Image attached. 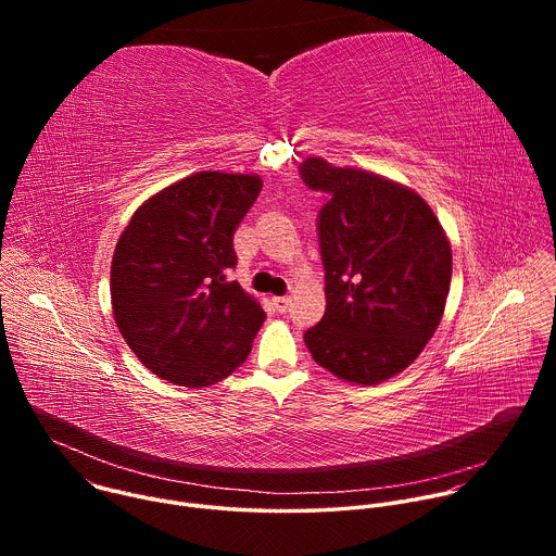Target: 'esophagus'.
Instances as JSON below:
<instances>
[{"label": "esophagus", "instance_id": "obj_1", "mask_svg": "<svg viewBox=\"0 0 556 556\" xmlns=\"http://www.w3.org/2000/svg\"><path fill=\"white\" fill-rule=\"evenodd\" d=\"M273 305L277 307V312H288L290 307V296H273Z\"/></svg>", "mask_w": 556, "mask_h": 556}]
</instances>
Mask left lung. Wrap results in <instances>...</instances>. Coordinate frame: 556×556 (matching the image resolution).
Instances as JSON below:
<instances>
[{
    "label": "left lung",
    "mask_w": 556,
    "mask_h": 556,
    "mask_svg": "<svg viewBox=\"0 0 556 556\" xmlns=\"http://www.w3.org/2000/svg\"><path fill=\"white\" fill-rule=\"evenodd\" d=\"M299 174L330 195L316 215L328 305L303 341L334 376L382 382L409 367L440 326L451 286L446 235L403 185L321 157H307Z\"/></svg>",
    "instance_id": "1"
}]
</instances>
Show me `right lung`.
Instances as JSON below:
<instances>
[{"mask_svg": "<svg viewBox=\"0 0 556 556\" xmlns=\"http://www.w3.org/2000/svg\"><path fill=\"white\" fill-rule=\"evenodd\" d=\"M262 191L257 176L200 172L149 198L112 260L116 326L169 382L208 387L251 354L266 312L228 273L232 232Z\"/></svg>", "mask_w": 556, "mask_h": 556, "instance_id": "right-lung-1", "label": "right lung"}]
</instances>
